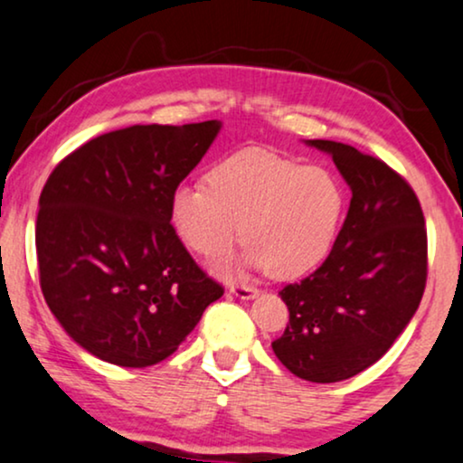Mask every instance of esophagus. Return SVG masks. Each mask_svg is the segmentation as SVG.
I'll return each mask as SVG.
<instances>
[{"mask_svg":"<svg viewBox=\"0 0 463 463\" xmlns=\"http://www.w3.org/2000/svg\"><path fill=\"white\" fill-rule=\"evenodd\" d=\"M231 292L243 301L256 299V297H259V290L251 288V286H231Z\"/></svg>","mask_w":463,"mask_h":463,"instance_id":"34e87169","label":"esophagus"}]
</instances>
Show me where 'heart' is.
<instances>
[{"label":"heart","mask_w":463,"mask_h":463,"mask_svg":"<svg viewBox=\"0 0 463 463\" xmlns=\"http://www.w3.org/2000/svg\"><path fill=\"white\" fill-rule=\"evenodd\" d=\"M207 185L173 190L168 220L190 251L222 259L243 237L237 262L218 273L269 269L278 279L301 278L323 265L337 241L346 212V188L331 168L245 149L222 157L207 171Z\"/></svg>","instance_id":"heart-1"}]
</instances>
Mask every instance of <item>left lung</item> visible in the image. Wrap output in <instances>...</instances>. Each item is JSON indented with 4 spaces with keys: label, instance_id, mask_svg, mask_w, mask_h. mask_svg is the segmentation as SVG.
I'll use <instances>...</instances> for the list:
<instances>
[{
    "label": "left lung",
    "instance_id": "1",
    "mask_svg": "<svg viewBox=\"0 0 463 463\" xmlns=\"http://www.w3.org/2000/svg\"><path fill=\"white\" fill-rule=\"evenodd\" d=\"M306 145L333 157L353 198L326 260L279 290L290 318L271 346L295 376L339 383L373 365L419 309L427 231L417 194L387 164L335 140Z\"/></svg>",
    "mask_w": 463,
    "mask_h": 463
}]
</instances>
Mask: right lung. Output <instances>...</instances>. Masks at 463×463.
<instances>
[{"label":"right lung","instance_id":"add662e5","mask_svg":"<svg viewBox=\"0 0 463 463\" xmlns=\"http://www.w3.org/2000/svg\"><path fill=\"white\" fill-rule=\"evenodd\" d=\"M220 128L212 119L102 134L46 181L36 222L40 286L63 331L98 359L156 365L224 295L168 220L173 190Z\"/></svg>","mask_w":463,"mask_h":463}]
</instances>
